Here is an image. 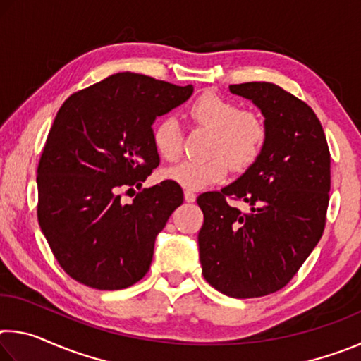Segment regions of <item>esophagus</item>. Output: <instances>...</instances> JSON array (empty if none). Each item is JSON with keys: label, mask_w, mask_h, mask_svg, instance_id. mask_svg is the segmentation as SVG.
I'll list each match as a JSON object with an SVG mask.
<instances>
[{"label": "esophagus", "mask_w": 361, "mask_h": 361, "mask_svg": "<svg viewBox=\"0 0 361 361\" xmlns=\"http://www.w3.org/2000/svg\"><path fill=\"white\" fill-rule=\"evenodd\" d=\"M185 200H186V202H194L195 194L192 191H189V189H186V191H185Z\"/></svg>", "instance_id": "1"}]
</instances>
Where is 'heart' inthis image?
Instances as JSON below:
<instances>
[{"label": "heart", "instance_id": "b5f03b06", "mask_svg": "<svg viewBox=\"0 0 361 361\" xmlns=\"http://www.w3.org/2000/svg\"><path fill=\"white\" fill-rule=\"evenodd\" d=\"M195 126L213 130L209 154L204 162H183L164 172L167 180L192 191L221 181L229 172H245L258 161L267 140V127L259 116L243 111L235 102L215 92H205L188 109ZM151 142L159 157L173 162L183 151V133L173 118L159 119L151 130Z\"/></svg>", "mask_w": 361, "mask_h": 361}]
</instances>
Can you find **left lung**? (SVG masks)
Masks as SVG:
<instances>
[{"label": "left lung", "instance_id": "8db88e82", "mask_svg": "<svg viewBox=\"0 0 361 361\" xmlns=\"http://www.w3.org/2000/svg\"><path fill=\"white\" fill-rule=\"evenodd\" d=\"M261 109L267 140L239 180L204 192L199 256L207 282L247 299L282 290L322 239L331 186V157L314 109L272 82L229 85ZM250 207L242 214L227 199Z\"/></svg>", "mask_w": 361, "mask_h": 361}]
</instances>
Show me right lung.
Listing matches in <instances>:
<instances>
[{
  "label": "right lung",
  "instance_id": "add662e5",
  "mask_svg": "<svg viewBox=\"0 0 361 361\" xmlns=\"http://www.w3.org/2000/svg\"><path fill=\"white\" fill-rule=\"evenodd\" d=\"M192 90L124 71L60 106L38 164V221L76 282L122 290L146 276L156 235L183 204V191L166 180L140 189L130 204L121 202V191L140 188L159 166L152 122Z\"/></svg>",
  "mask_w": 361,
  "mask_h": 361
}]
</instances>
